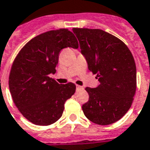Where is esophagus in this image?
I'll list each match as a JSON object with an SVG mask.
<instances>
[{
	"instance_id": "obj_1",
	"label": "esophagus",
	"mask_w": 150,
	"mask_h": 150,
	"mask_svg": "<svg viewBox=\"0 0 150 150\" xmlns=\"http://www.w3.org/2000/svg\"><path fill=\"white\" fill-rule=\"evenodd\" d=\"M81 89H83V87H82V86H79V85L76 86V90H81Z\"/></svg>"
}]
</instances>
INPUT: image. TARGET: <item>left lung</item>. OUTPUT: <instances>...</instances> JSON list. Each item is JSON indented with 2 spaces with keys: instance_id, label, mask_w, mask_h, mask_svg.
Segmentation results:
<instances>
[{
  "instance_id": "8db88e82",
  "label": "left lung",
  "mask_w": 150,
  "mask_h": 150,
  "mask_svg": "<svg viewBox=\"0 0 150 150\" xmlns=\"http://www.w3.org/2000/svg\"><path fill=\"white\" fill-rule=\"evenodd\" d=\"M87 61L100 82L85 89L89 100L83 105L86 117L99 125L120 120L131 108L136 91V65L128 47L118 38L100 29L73 28Z\"/></svg>"
}]
</instances>
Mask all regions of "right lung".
Here are the masks:
<instances>
[{
  "mask_svg": "<svg viewBox=\"0 0 150 150\" xmlns=\"http://www.w3.org/2000/svg\"><path fill=\"white\" fill-rule=\"evenodd\" d=\"M79 48L72 32L50 30L38 35L22 48L15 58L8 85L18 110L34 124L48 126L61 117L64 103L75 93L74 83L59 84L50 78L56 72L60 50Z\"/></svg>",
  "mask_w": 150,
  "mask_h": 150,
  "instance_id": "1",
  "label": "right lung"
}]
</instances>
